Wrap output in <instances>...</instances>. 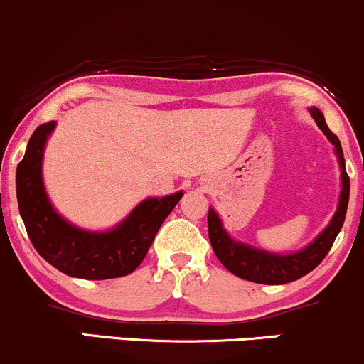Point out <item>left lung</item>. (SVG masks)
Segmentation results:
<instances>
[{
    "label": "left lung",
    "instance_id": "8db88e82",
    "mask_svg": "<svg viewBox=\"0 0 364 364\" xmlns=\"http://www.w3.org/2000/svg\"><path fill=\"white\" fill-rule=\"evenodd\" d=\"M309 112L314 117V121L317 122V126L322 129L323 134L327 136V139L332 143L337 161H339L341 194L337 209L334 216H332L331 223L309 245H305L298 252H291V254H276V252L257 249V247L249 245V243L235 240L232 235L225 230L223 221H221L216 209L209 208L208 233L213 250H215L220 262L230 272L242 277V279L259 284H286L300 279V277L309 274L310 271H314L326 259L336 237L339 235L341 228H343L349 203V187H351L349 186L348 173H346L343 146H341L339 138L328 129L326 117H323V114L320 112L317 107H309Z\"/></svg>",
    "mask_w": 364,
    "mask_h": 364
}]
</instances>
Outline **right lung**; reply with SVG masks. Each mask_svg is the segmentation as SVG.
I'll return each mask as SVG.
<instances>
[{
  "mask_svg": "<svg viewBox=\"0 0 364 364\" xmlns=\"http://www.w3.org/2000/svg\"><path fill=\"white\" fill-rule=\"evenodd\" d=\"M54 129L55 121L38 126L16 166V199L30 242L42 259L66 276L98 281L131 274L146 257L161 223L183 192L141 200L122 221L104 232L80 228L59 215L44 186L42 161Z\"/></svg>",
  "mask_w": 364,
  "mask_h": 364,
  "instance_id": "add662e5",
  "label": "right lung"
}]
</instances>
